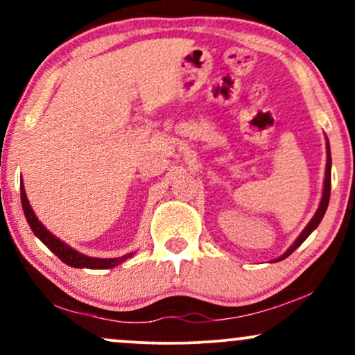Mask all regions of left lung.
<instances>
[{
	"label": "left lung",
	"mask_w": 355,
	"mask_h": 355,
	"mask_svg": "<svg viewBox=\"0 0 355 355\" xmlns=\"http://www.w3.org/2000/svg\"><path fill=\"white\" fill-rule=\"evenodd\" d=\"M331 165H332V158H331V146H329V141H327V166H325V180H324V191H322V200H320V205L319 209H317L315 215H313L311 222L307 223V227L302 230V234L297 237V240L294 242V245L288 247V250L285 252V254L282 257H279V259H275V262H279V260H284L285 257H288L292 254V252L295 250L297 247L302 245V242L305 239L309 237V235L312 234L313 230L319 227L320 220L324 218L325 215V210H327V205H329V198H331Z\"/></svg>",
	"instance_id": "obj_1"
}]
</instances>
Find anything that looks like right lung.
I'll list each match as a JSON object with an SVG mask.
<instances>
[{"mask_svg":"<svg viewBox=\"0 0 355 355\" xmlns=\"http://www.w3.org/2000/svg\"><path fill=\"white\" fill-rule=\"evenodd\" d=\"M21 205H23L24 217H26V222L30 223L33 234L42 240L44 245L50 248L53 254L58 257L61 262L67 263V266L75 267V268H112V267L120 266L121 262H125L126 259H130V257L133 255V252H130V254H126L123 257H116V259H96V257H88V255L80 254V252H76L75 248H71L64 242H61V240L56 239L50 230L44 229L43 223L40 222L38 217L35 215V211L31 210L30 202H28L26 198V191H24L23 182H21Z\"/></svg>","mask_w":355,"mask_h":355,"instance_id":"add662e5","label":"right lung"}]
</instances>
